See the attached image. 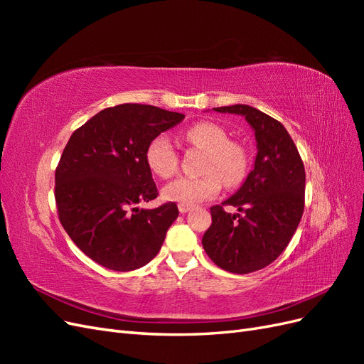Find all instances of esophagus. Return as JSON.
I'll list each match as a JSON object with an SVG mask.
<instances>
[{
  "mask_svg": "<svg viewBox=\"0 0 364 364\" xmlns=\"http://www.w3.org/2000/svg\"><path fill=\"white\" fill-rule=\"evenodd\" d=\"M194 206L193 205H185V203H179V211L181 214H186L188 211H191Z\"/></svg>",
  "mask_w": 364,
  "mask_h": 364,
  "instance_id": "esophagus-1",
  "label": "esophagus"
}]
</instances>
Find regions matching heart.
<instances>
[{"mask_svg":"<svg viewBox=\"0 0 364 364\" xmlns=\"http://www.w3.org/2000/svg\"><path fill=\"white\" fill-rule=\"evenodd\" d=\"M186 139L208 153L203 164L202 178H179L164 186L162 194L167 200L194 205L215 197L226 186H235L245 179L249 167L246 149L235 141H229V134L211 121H200L188 127ZM146 162L151 173L168 179L179 168V156L168 135L153 138L146 149Z\"/></svg>","mask_w":364,"mask_h":364,"instance_id":"obj_1","label":"heart"}]
</instances>
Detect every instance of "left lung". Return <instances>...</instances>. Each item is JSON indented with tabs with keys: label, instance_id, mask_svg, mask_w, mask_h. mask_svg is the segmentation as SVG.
Returning <instances> with one entry per match:
<instances>
[{
	"label": "left lung",
	"instance_id": "1",
	"mask_svg": "<svg viewBox=\"0 0 364 364\" xmlns=\"http://www.w3.org/2000/svg\"><path fill=\"white\" fill-rule=\"evenodd\" d=\"M214 111L245 117L255 132L258 153L240 190L211 208L213 223L202 245L220 269L246 274L269 266L289 246L304 213L305 168L278 119L247 105ZM223 205H235L239 213L229 215Z\"/></svg>",
	"mask_w": 364,
	"mask_h": 364
}]
</instances>
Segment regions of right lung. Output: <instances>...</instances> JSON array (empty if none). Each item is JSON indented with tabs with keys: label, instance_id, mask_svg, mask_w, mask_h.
<instances>
[{
	"label": "right lung",
	"instance_id": "1",
	"mask_svg": "<svg viewBox=\"0 0 364 364\" xmlns=\"http://www.w3.org/2000/svg\"><path fill=\"white\" fill-rule=\"evenodd\" d=\"M183 118L156 106L118 105L87 119L63 149L54 186L59 220L100 266L129 272L158 255L179 209L174 202L138 206L158 197L146 149Z\"/></svg>",
	"mask_w": 364,
	"mask_h": 364
}]
</instances>
